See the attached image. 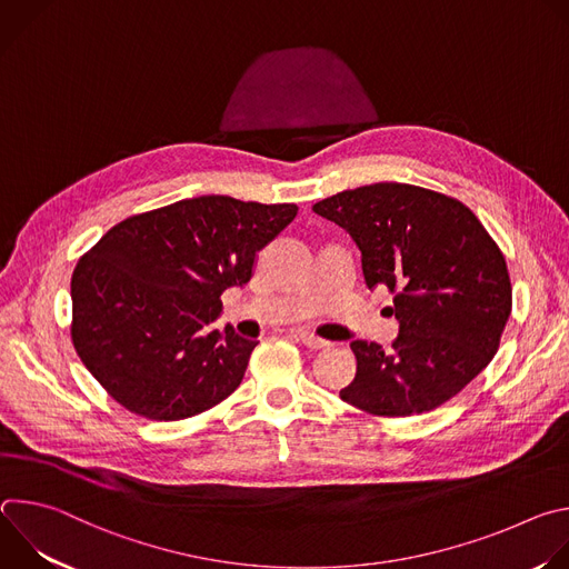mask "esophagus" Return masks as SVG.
<instances>
[{
  "label": "esophagus",
  "instance_id": "1",
  "mask_svg": "<svg viewBox=\"0 0 569 569\" xmlns=\"http://www.w3.org/2000/svg\"><path fill=\"white\" fill-rule=\"evenodd\" d=\"M292 333H295V338H297V340H301L308 349H323V347H329V342H327V340L317 338L315 333H310V331H306V329H297V331H292Z\"/></svg>",
  "mask_w": 569,
  "mask_h": 569
}]
</instances>
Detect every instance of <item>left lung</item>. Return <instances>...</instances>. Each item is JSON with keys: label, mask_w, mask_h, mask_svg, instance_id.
<instances>
[{"label": "left lung", "mask_w": 569, "mask_h": 569, "mask_svg": "<svg viewBox=\"0 0 569 569\" xmlns=\"http://www.w3.org/2000/svg\"><path fill=\"white\" fill-rule=\"evenodd\" d=\"M362 252L369 288L393 297L398 338L385 351L353 340L356 378L340 398L378 417L430 412L498 351L511 315L502 252L459 200L398 182L342 191L312 207Z\"/></svg>", "instance_id": "1"}]
</instances>
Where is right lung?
<instances>
[{
	"label": "right lung",
	"instance_id": "obj_1",
	"mask_svg": "<svg viewBox=\"0 0 569 569\" xmlns=\"http://www.w3.org/2000/svg\"><path fill=\"white\" fill-rule=\"evenodd\" d=\"M297 211L198 196L114 224L71 277L76 353L139 417L180 421L213 408L259 345L231 323L213 327L220 295L252 279L259 252Z\"/></svg>",
	"mask_w": 569,
	"mask_h": 569
}]
</instances>
